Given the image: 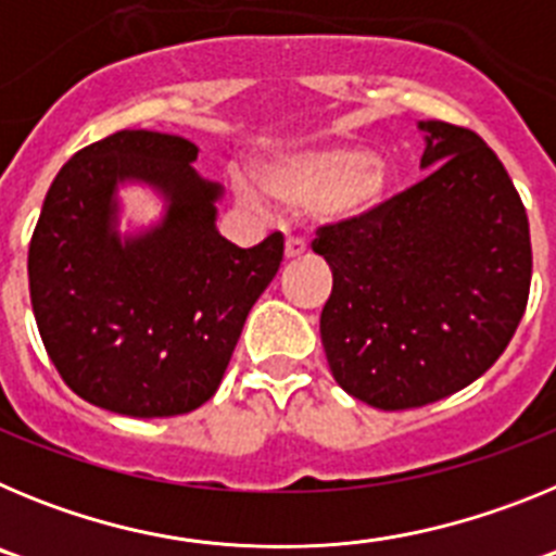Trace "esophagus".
<instances>
[{
    "label": "esophagus",
    "instance_id": "34e87169",
    "mask_svg": "<svg viewBox=\"0 0 556 556\" xmlns=\"http://www.w3.org/2000/svg\"><path fill=\"white\" fill-rule=\"evenodd\" d=\"M306 250L308 248H306V242H303V239H294V236H289L287 248H283V255H287V262H294V258H301Z\"/></svg>",
    "mask_w": 556,
    "mask_h": 556
}]
</instances>
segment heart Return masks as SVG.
Instances as JSON below:
<instances>
[{
    "instance_id": "b5f03b06",
    "label": "heart",
    "mask_w": 556,
    "mask_h": 556,
    "mask_svg": "<svg viewBox=\"0 0 556 556\" xmlns=\"http://www.w3.org/2000/svg\"><path fill=\"white\" fill-rule=\"evenodd\" d=\"M258 180L269 198L287 208H312L323 223H351L384 203L392 169L384 155L351 144H326L283 152L258 166ZM236 200L264 214L267 203L258 186L244 175L230 178Z\"/></svg>"
}]
</instances>
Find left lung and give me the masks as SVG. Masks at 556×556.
Segmentation results:
<instances>
[{
    "label": "left lung",
    "instance_id": "left-lung-1",
    "mask_svg": "<svg viewBox=\"0 0 556 556\" xmlns=\"http://www.w3.org/2000/svg\"><path fill=\"white\" fill-rule=\"evenodd\" d=\"M426 178L367 217L326 225L333 273L320 314L328 367L376 409H415L488 372L529 298L527 208L468 127L417 122Z\"/></svg>",
    "mask_w": 556,
    "mask_h": 556
}]
</instances>
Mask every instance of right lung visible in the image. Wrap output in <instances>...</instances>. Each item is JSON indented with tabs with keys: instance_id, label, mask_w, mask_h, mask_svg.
<instances>
[{
	"instance_id": "add662e5",
	"label": "right lung",
	"mask_w": 556,
	"mask_h": 556,
	"mask_svg": "<svg viewBox=\"0 0 556 556\" xmlns=\"http://www.w3.org/2000/svg\"><path fill=\"white\" fill-rule=\"evenodd\" d=\"M198 144L116 130L58 172L29 242V301L52 365L100 409L172 417L217 392L253 303L275 278L283 236L236 248L217 230L223 186L198 169ZM165 203L122 235L118 189Z\"/></svg>"
}]
</instances>
